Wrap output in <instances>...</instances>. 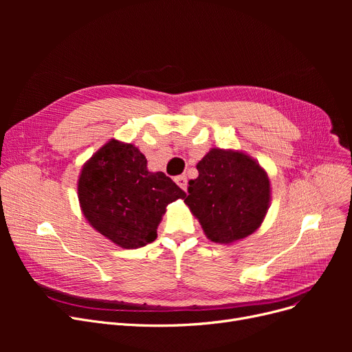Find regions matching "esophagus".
<instances>
[{"mask_svg": "<svg viewBox=\"0 0 352 352\" xmlns=\"http://www.w3.org/2000/svg\"><path fill=\"white\" fill-rule=\"evenodd\" d=\"M175 182L178 184L179 188H182L184 191H187L188 181H187V177H186V175H178V177H175Z\"/></svg>", "mask_w": 352, "mask_h": 352, "instance_id": "34e87169", "label": "esophagus"}]
</instances>
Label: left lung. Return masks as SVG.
<instances>
[{
	"mask_svg": "<svg viewBox=\"0 0 352 352\" xmlns=\"http://www.w3.org/2000/svg\"><path fill=\"white\" fill-rule=\"evenodd\" d=\"M184 202L214 243L230 244L261 226L270 204V179L243 153L211 150L198 165Z\"/></svg>",
	"mask_w": 352,
	"mask_h": 352,
	"instance_id": "obj_1",
	"label": "left lung"
}]
</instances>
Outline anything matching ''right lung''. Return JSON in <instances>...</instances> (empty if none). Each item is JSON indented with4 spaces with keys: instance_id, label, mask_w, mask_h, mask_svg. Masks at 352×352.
I'll use <instances>...</instances> for the list:
<instances>
[{
    "instance_id": "add662e5",
    "label": "right lung",
    "mask_w": 352,
    "mask_h": 352,
    "mask_svg": "<svg viewBox=\"0 0 352 352\" xmlns=\"http://www.w3.org/2000/svg\"><path fill=\"white\" fill-rule=\"evenodd\" d=\"M186 195L164 173L148 171L138 148L116 140L84 165L78 181L88 223L122 248L153 243L166 206Z\"/></svg>"
}]
</instances>
